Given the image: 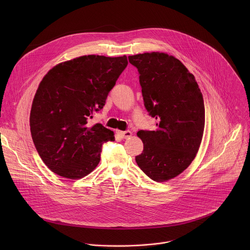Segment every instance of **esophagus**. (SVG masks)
Returning a JSON list of instances; mask_svg holds the SVG:
<instances>
[{"label": "esophagus", "instance_id": "1", "mask_svg": "<svg viewBox=\"0 0 250 250\" xmlns=\"http://www.w3.org/2000/svg\"><path fill=\"white\" fill-rule=\"evenodd\" d=\"M121 139H128L132 136V132L131 131H117L116 132Z\"/></svg>", "mask_w": 250, "mask_h": 250}]
</instances>
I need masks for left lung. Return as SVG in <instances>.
Masks as SVG:
<instances>
[{
  "label": "left lung",
  "mask_w": 250,
  "mask_h": 250,
  "mask_svg": "<svg viewBox=\"0 0 250 250\" xmlns=\"http://www.w3.org/2000/svg\"><path fill=\"white\" fill-rule=\"evenodd\" d=\"M128 59L140 74L144 107L159 121L156 131L138 132L143 151L136 162L149 178L165 182L196 156L205 125L203 95L194 76L172 56L153 52Z\"/></svg>",
  "instance_id": "obj_1"
}]
</instances>
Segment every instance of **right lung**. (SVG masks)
<instances>
[{
  "instance_id": "right-lung-1",
  "label": "right lung",
  "mask_w": 250,
  "mask_h": 250,
  "mask_svg": "<svg viewBox=\"0 0 250 250\" xmlns=\"http://www.w3.org/2000/svg\"><path fill=\"white\" fill-rule=\"evenodd\" d=\"M128 64L127 57L83 56L58 64L41 81L32 105L30 125L36 150L55 173L83 178L99 164L102 146L113 132L88 126L105 106L109 91Z\"/></svg>"
}]
</instances>
